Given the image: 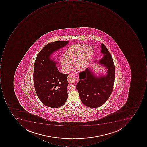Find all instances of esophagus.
<instances>
[{"label":"esophagus","mask_w":147,"mask_h":147,"mask_svg":"<svg viewBox=\"0 0 147 147\" xmlns=\"http://www.w3.org/2000/svg\"><path fill=\"white\" fill-rule=\"evenodd\" d=\"M76 78V75L75 74L73 73H71L68 75V77H67V81L70 84H73L75 82Z\"/></svg>","instance_id":"obj_1"}]
</instances>
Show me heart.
I'll return each instance as SVG.
<instances>
[{
	"label": "heart",
	"instance_id": "heart-1",
	"mask_svg": "<svg viewBox=\"0 0 147 147\" xmlns=\"http://www.w3.org/2000/svg\"><path fill=\"white\" fill-rule=\"evenodd\" d=\"M94 53L92 46L80 44L71 46L64 53V59L61 60V64L64 68L69 70L71 68V64L76 63L78 70H84L88 64Z\"/></svg>",
	"mask_w": 147,
	"mask_h": 147
}]
</instances>
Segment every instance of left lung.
<instances>
[{"label":"left lung","mask_w":147,"mask_h":147,"mask_svg":"<svg viewBox=\"0 0 147 147\" xmlns=\"http://www.w3.org/2000/svg\"><path fill=\"white\" fill-rule=\"evenodd\" d=\"M104 56L99 61L107 69L105 76L97 77L89 68L79 74L80 81L76 86L81 101L86 107L96 108L105 103L111 94L115 80V67L112 57L107 47L101 44Z\"/></svg>","instance_id":"obj_1"}]
</instances>
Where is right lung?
<instances>
[{"mask_svg":"<svg viewBox=\"0 0 147 147\" xmlns=\"http://www.w3.org/2000/svg\"><path fill=\"white\" fill-rule=\"evenodd\" d=\"M68 40L54 41L46 45L37 55L34 69V82L36 94L44 105L56 108L66 102L68 74L59 71L57 62L51 59L53 52L64 47Z\"/></svg>","mask_w":147,"mask_h":147,"instance_id":"add662e5","label":"right lung"}]
</instances>
